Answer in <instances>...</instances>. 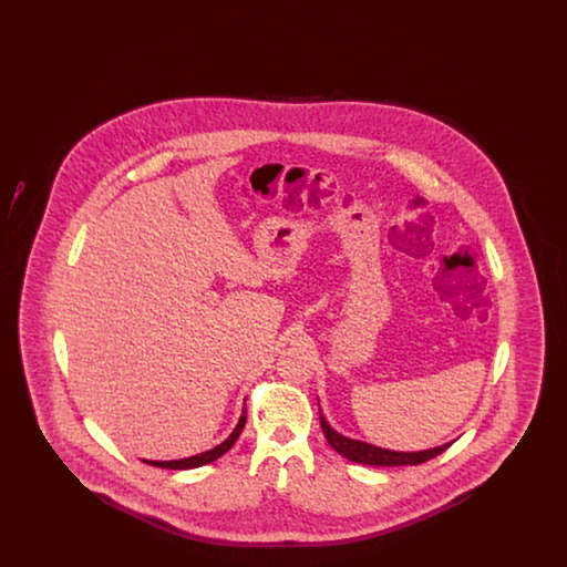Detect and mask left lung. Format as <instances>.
<instances>
[{"instance_id": "left-lung-1", "label": "left lung", "mask_w": 567, "mask_h": 567, "mask_svg": "<svg viewBox=\"0 0 567 567\" xmlns=\"http://www.w3.org/2000/svg\"><path fill=\"white\" fill-rule=\"evenodd\" d=\"M319 419H321V427H323L324 437L329 442V446L340 453L342 457L354 461V463H361V465H380V467H395V465H419V463H425L430 458L442 455L453 442H446V444H440V446H433L427 451H412V453H405V451H391V449H382L377 444H370V442H363V440H354L349 437L344 433L336 432L327 419H324L323 410L319 405Z\"/></svg>"}]
</instances>
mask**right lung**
Wrapping results in <instances>:
<instances>
[{
	"label": "right lung",
	"instance_id": "add662e5",
	"mask_svg": "<svg viewBox=\"0 0 567 567\" xmlns=\"http://www.w3.org/2000/svg\"><path fill=\"white\" fill-rule=\"evenodd\" d=\"M244 423H246V408H243V414H240L238 425L234 427V432L229 433L220 444H216L215 449L204 451V453L193 455V457L172 458V461H151V458H144V463L155 465V467H165V470H193V467H202V465H206V463H213L216 458L223 457V455L236 444V440H238L240 433H243Z\"/></svg>",
	"mask_w": 567,
	"mask_h": 567
}]
</instances>
